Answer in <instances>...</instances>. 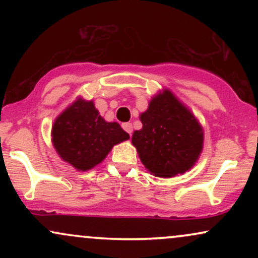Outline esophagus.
Instances as JSON below:
<instances>
[{"label":"esophagus","instance_id":"esophagus-1","mask_svg":"<svg viewBox=\"0 0 258 258\" xmlns=\"http://www.w3.org/2000/svg\"><path fill=\"white\" fill-rule=\"evenodd\" d=\"M122 128L125 130V131L128 133V135H131L132 133V131H133V126H132V123L131 122H126V123H123L122 125Z\"/></svg>","mask_w":258,"mask_h":258}]
</instances>
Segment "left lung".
Instances as JSON below:
<instances>
[{
	"mask_svg": "<svg viewBox=\"0 0 258 258\" xmlns=\"http://www.w3.org/2000/svg\"><path fill=\"white\" fill-rule=\"evenodd\" d=\"M139 119L143 127L133 132L132 144L149 172L168 178L194 166L203 152V127L172 92H159Z\"/></svg>",
	"mask_w": 258,
	"mask_h": 258,
	"instance_id": "left-lung-1",
	"label": "left lung"
}]
</instances>
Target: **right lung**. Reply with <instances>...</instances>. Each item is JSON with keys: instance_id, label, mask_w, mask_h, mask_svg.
<instances>
[{"instance_id": "add662e5", "label": "right lung", "mask_w": 258, "mask_h": 258, "mask_svg": "<svg viewBox=\"0 0 258 258\" xmlns=\"http://www.w3.org/2000/svg\"><path fill=\"white\" fill-rule=\"evenodd\" d=\"M128 138L119 123L100 116L93 100L82 98L68 106L52 126V143L58 155L79 171L97 166L112 147Z\"/></svg>"}]
</instances>
